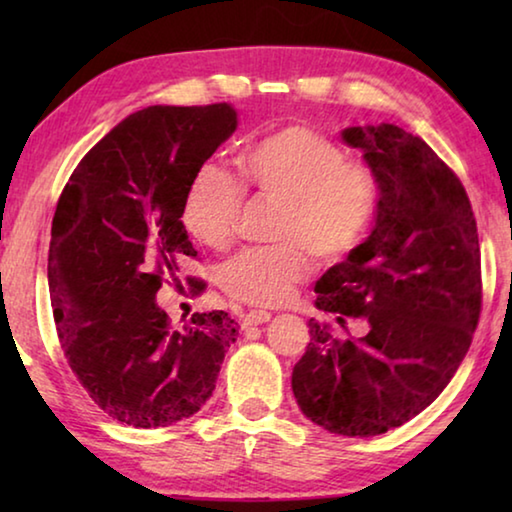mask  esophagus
Returning <instances> with one entry per match:
<instances>
[{
	"label": "esophagus",
	"instance_id": "1",
	"mask_svg": "<svg viewBox=\"0 0 512 512\" xmlns=\"http://www.w3.org/2000/svg\"><path fill=\"white\" fill-rule=\"evenodd\" d=\"M268 320H271V311L250 309L244 316V325H262V323H268Z\"/></svg>",
	"mask_w": 512,
	"mask_h": 512
}]
</instances>
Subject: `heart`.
<instances>
[{
	"instance_id": "1",
	"label": "heart",
	"mask_w": 512,
	"mask_h": 512,
	"mask_svg": "<svg viewBox=\"0 0 512 512\" xmlns=\"http://www.w3.org/2000/svg\"><path fill=\"white\" fill-rule=\"evenodd\" d=\"M244 187L280 203L273 237L280 244L248 248L221 268V287L248 305L287 302L311 273V255L341 262L366 237L379 203L375 173L345 160L339 144L314 128L287 126L239 153ZM244 189L228 173L201 167L187 187L183 223L198 244L223 250L235 239Z\"/></svg>"
}]
</instances>
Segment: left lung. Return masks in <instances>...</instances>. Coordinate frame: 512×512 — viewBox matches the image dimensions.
Returning <instances> with one entry per match:
<instances>
[{"label": "left lung", "mask_w": 512, "mask_h": 512, "mask_svg": "<svg viewBox=\"0 0 512 512\" xmlns=\"http://www.w3.org/2000/svg\"><path fill=\"white\" fill-rule=\"evenodd\" d=\"M379 203L368 239L316 282V307L368 320L336 341L309 320L311 341L291 388L329 433L368 438L402 427L443 393L470 350L481 314V250L461 180L418 135L395 124L350 126Z\"/></svg>", "instance_id": "8db88e82"}]
</instances>
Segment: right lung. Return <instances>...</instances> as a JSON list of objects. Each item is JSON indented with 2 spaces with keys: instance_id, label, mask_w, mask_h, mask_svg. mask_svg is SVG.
Masks as SVG:
<instances>
[{
  "instance_id": "obj_1",
  "label": "right lung",
  "mask_w": 512,
  "mask_h": 512,
  "mask_svg": "<svg viewBox=\"0 0 512 512\" xmlns=\"http://www.w3.org/2000/svg\"><path fill=\"white\" fill-rule=\"evenodd\" d=\"M235 131L230 103L137 110L92 146L60 194L47 266L58 339L92 400L131 427L194 415L237 341L225 311L176 329L155 302L164 277L196 257L180 221L187 187Z\"/></svg>"
}]
</instances>
